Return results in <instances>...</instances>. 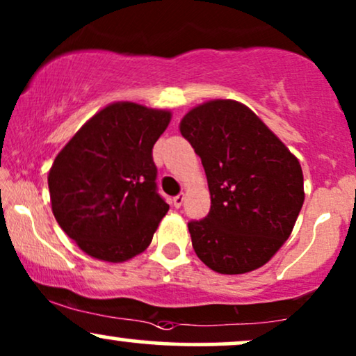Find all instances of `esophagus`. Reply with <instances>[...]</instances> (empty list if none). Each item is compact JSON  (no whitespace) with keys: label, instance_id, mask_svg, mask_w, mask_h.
Returning <instances> with one entry per match:
<instances>
[{"label":"esophagus","instance_id":"esophagus-1","mask_svg":"<svg viewBox=\"0 0 356 356\" xmlns=\"http://www.w3.org/2000/svg\"><path fill=\"white\" fill-rule=\"evenodd\" d=\"M172 204H174V207H181L182 204H184V195L182 194H179V195H175V197L172 199Z\"/></svg>","mask_w":356,"mask_h":356}]
</instances>
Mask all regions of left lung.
<instances>
[{"instance_id": "8db88e82", "label": "left lung", "mask_w": 356, "mask_h": 356, "mask_svg": "<svg viewBox=\"0 0 356 356\" xmlns=\"http://www.w3.org/2000/svg\"><path fill=\"white\" fill-rule=\"evenodd\" d=\"M201 157L211 211L191 220L192 248L220 275L266 264L289 238L305 201L303 170L264 122L234 100H211L181 120Z\"/></svg>"}]
</instances>
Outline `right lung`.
<instances>
[{
  "mask_svg": "<svg viewBox=\"0 0 356 356\" xmlns=\"http://www.w3.org/2000/svg\"><path fill=\"white\" fill-rule=\"evenodd\" d=\"M169 122L167 110L115 102L56 155L48 174L53 216L88 256L122 263L150 244L169 211L152 159Z\"/></svg>",
  "mask_w": 356,
  "mask_h": 356,
  "instance_id": "add662e5",
  "label": "right lung"
}]
</instances>
